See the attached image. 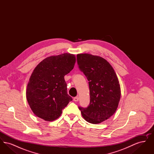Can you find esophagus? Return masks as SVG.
Here are the masks:
<instances>
[{
    "instance_id": "1",
    "label": "esophagus",
    "mask_w": 154,
    "mask_h": 154,
    "mask_svg": "<svg viewBox=\"0 0 154 154\" xmlns=\"http://www.w3.org/2000/svg\"><path fill=\"white\" fill-rule=\"evenodd\" d=\"M73 100L74 102H78V101L79 100V96H77V97H74Z\"/></svg>"
}]
</instances>
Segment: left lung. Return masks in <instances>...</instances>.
I'll return each instance as SVG.
<instances>
[{
    "instance_id": "8db88e82",
    "label": "left lung",
    "mask_w": 154,
    "mask_h": 154,
    "mask_svg": "<svg viewBox=\"0 0 154 154\" xmlns=\"http://www.w3.org/2000/svg\"><path fill=\"white\" fill-rule=\"evenodd\" d=\"M81 71L89 81L90 102L87 108L79 107L84 119L97 124L108 119L117 109L121 88L117 75L109 62L89 54L77 55Z\"/></svg>"
}]
</instances>
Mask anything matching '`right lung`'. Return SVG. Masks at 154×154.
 Here are the masks:
<instances>
[{"mask_svg": "<svg viewBox=\"0 0 154 154\" xmlns=\"http://www.w3.org/2000/svg\"><path fill=\"white\" fill-rule=\"evenodd\" d=\"M75 56L70 53L50 56L33 70L27 85L26 96L33 112L45 121L58 118L72 100L67 92L64 76L73 69Z\"/></svg>", "mask_w": 154, "mask_h": 154, "instance_id": "right-lung-1", "label": "right lung"}]
</instances>
